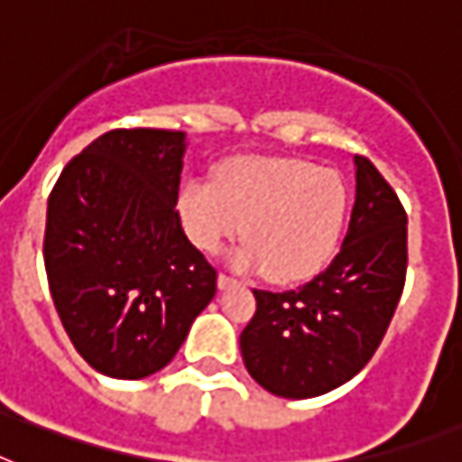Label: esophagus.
Returning <instances> with one entry per match:
<instances>
[{
	"label": "esophagus",
	"mask_w": 462,
	"mask_h": 462,
	"mask_svg": "<svg viewBox=\"0 0 462 462\" xmlns=\"http://www.w3.org/2000/svg\"><path fill=\"white\" fill-rule=\"evenodd\" d=\"M235 284H237V280H235V277L220 273V275H218V290H230V287H235Z\"/></svg>",
	"instance_id": "1"
}]
</instances>
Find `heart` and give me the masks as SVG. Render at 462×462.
<instances>
[{"instance_id": "obj_1", "label": "heart", "mask_w": 462, "mask_h": 462, "mask_svg": "<svg viewBox=\"0 0 462 462\" xmlns=\"http://www.w3.org/2000/svg\"><path fill=\"white\" fill-rule=\"evenodd\" d=\"M351 211V189L337 171L284 156H235L213 180H192L180 194L187 237L218 251L242 230L232 263L263 268L273 282L318 275L339 246Z\"/></svg>"}]
</instances>
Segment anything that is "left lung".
<instances>
[{
	"label": "left lung",
	"instance_id": "8db88e82",
	"mask_svg": "<svg viewBox=\"0 0 462 462\" xmlns=\"http://www.w3.org/2000/svg\"><path fill=\"white\" fill-rule=\"evenodd\" d=\"M408 216L382 172L356 156V204L332 263L290 291L254 290L244 365L275 396L313 399L361 373L403 294Z\"/></svg>",
	"mask_w": 462,
	"mask_h": 462
}]
</instances>
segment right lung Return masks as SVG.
<instances>
[{
    "label": "right lung",
    "instance_id": "obj_1",
    "mask_svg": "<svg viewBox=\"0 0 462 462\" xmlns=\"http://www.w3.org/2000/svg\"><path fill=\"white\" fill-rule=\"evenodd\" d=\"M178 130H111L63 168L47 201L44 268L75 351L97 373L142 380L182 346L218 273L175 208Z\"/></svg>",
    "mask_w": 462,
    "mask_h": 462
}]
</instances>
